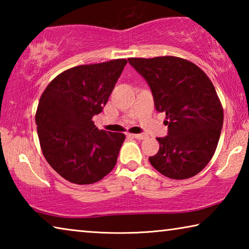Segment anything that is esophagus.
<instances>
[{"label": "esophagus", "mask_w": 249, "mask_h": 249, "mask_svg": "<svg viewBox=\"0 0 249 249\" xmlns=\"http://www.w3.org/2000/svg\"><path fill=\"white\" fill-rule=\"evenodd\" d=\"M132 136L136 140H146L147 138V135L145 134H132Z\"/></svg>", "instance_id": "esophagus-1"}]
</instances>
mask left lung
I'll use <instances>...</instances> for the list:
<instances>
[{
	"label": "left lung",
	"mask_w": 249,
	"mask_h": 249,
	"mask_svg": "<svg viewBox=\"0 0 249 249\" xmlns=\"http://www.w3.org/2000/svg\"><path fill=\"white\" fill-rule=\"evenodd\" d=\"M150 87L155 107L166 113L168 135L149 161L171 179L196 176L212 159L223 126V108L213 83L193 62L163 56L128 58Z\"/></svg>",
	"instance_id": "1"
}]
</instances>
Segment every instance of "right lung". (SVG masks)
I'll return each instance as SVG.
<instances>
[{"label": "right lung", "mask_w": 249, "mask_h": 249, "mask_svg": "<svg viewBox=\"0 0 249 249\" xmlns=\"http://www.w3.org/2000/svg\"><path fill=\"white\" fill-rule=\"evenodd\" d=\"M126 64L115 59L73 67L40 96L35 120L41 151L70 182H98L115 166L125 135L100 130L92 117L102 112Z\"/></svg>", "instance_id": "1"}]
</instances>
